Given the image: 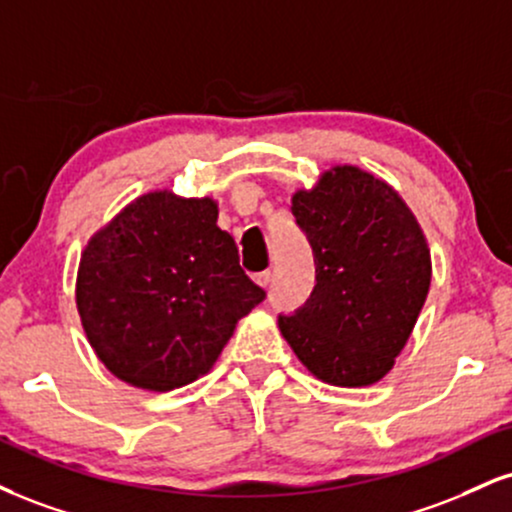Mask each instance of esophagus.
I'll list each match as a JSON object with an SVG mask.
<instances>
[{
    "instance_id": "esophagus-1",
    "label": "esophagus",
    "mask_w": 512,
    "mask_h": 512,
    "mask_svg": "<svg viewBox=\"0 0 512 512\" xmlns=\"http://www.w3.org/2000/svg\"><path fill=\"white\" fill-rule=\"evenodd\" d=\"M255 281L260 283L262 288H267V286H269V281H272V272H269V269H267V272H260V274H255Z\"/></svg>"
}]
</instances>
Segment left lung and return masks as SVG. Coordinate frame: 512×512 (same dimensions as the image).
Returning <instances> with one entry per match:
<instances>
[{"instance_id": "left-lung-1", "label": "left lung", "mask_w": 512, "mask_h": 512, "mask_svg": "<svg viewBox=\"0 0 512 512\" xmlns=\"http://www.w3.org/2000/svg\"><path fill=\"white\" fill-rule=\"evenodd\" d=\"M295 224L315 255V288L279 329L317 379L369 386L393 367L432 281L424 233L389 183L334 166L298 190Z\"/></svg>"}]
</instances>
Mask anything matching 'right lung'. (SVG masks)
<instances>
[{"instance_id":"right-lung-1","label":"right lung","mask_w":512,"mask_h":512,"mask_svg":"<svg viewBox=\"0 0 512 512\" xmlns=\"http://www.w3.org/2000/svg\"><path fill=\"white\" fill-rule=\"evenodd\" d=\"M217 217L209 197L159 190L90 238L78 267V315L114 377L147 391L190 384L264 300Z\"/></svg>"}]
</instances>
